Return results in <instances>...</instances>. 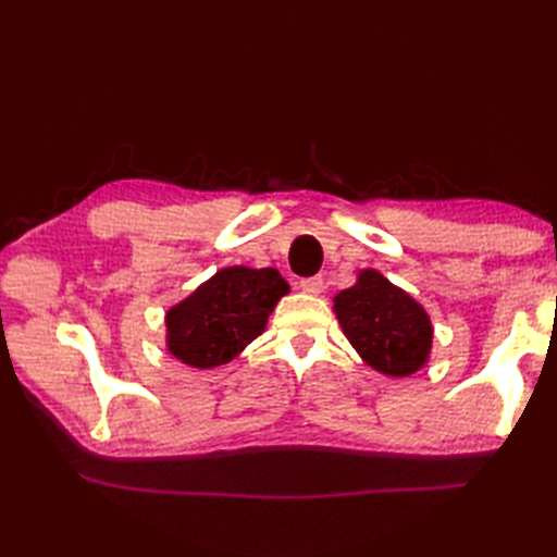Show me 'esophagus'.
Masks as SVG:
<instances>
[{"mask_svg": "<svg viewBox=\"0 0 557 557\" xmlns=\"http://www.w3.org/2000/svg\"><path fill=\"white\" fill-rule=\"evenodd\" d=\"M323 276H307V278H301L299 281V288L305 290L307 295H318L320 290H323Z\"/></svg>", "mask_w": 557, "mask_h": 557, "instance_id": "1", "label": "esophagus"}]
</instances>
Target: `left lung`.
Returning <instances> with one entry per match:
<instances>
[{"instance_id": "obj_1", "label": "left lung", "mask_w": 557, "mask_h": 557, "mask_svg": "<svg viewBox=\"0 0 557 557\" xmlns=\"http://www.w3.org/2000/svg\"><path fill=\"white\" fill-rule=\"evenodd\" d=\"M334 313L362 360L387 376H409L425 364L432 325L425 309L374 269L334 297Z\"/></svg>"}]
</instances>
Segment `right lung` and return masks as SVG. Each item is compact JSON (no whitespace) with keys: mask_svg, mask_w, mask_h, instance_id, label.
<instances>
[{"mask_svg":"<svg viewBox=\"0 0 557 557\" xmlns=\"http://www.w3.org/2000/svg\"><path fill=\"white\" fill-rule=\"evenodd\" d=\"M285 293L276 269H221L166 313V346L190 367L225 364L264 330Z\"/></svg>","mask_w":557,"mask_h":557,"instance_id":"1","label":"right lung"}]
</instances>
